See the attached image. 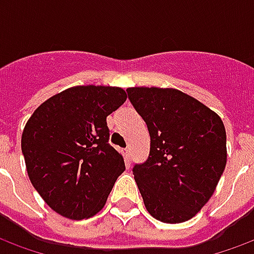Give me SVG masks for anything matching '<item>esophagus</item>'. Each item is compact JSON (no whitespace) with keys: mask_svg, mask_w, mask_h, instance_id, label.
I'll return each instance as SVG.
<instances>
[{"mask_svg":"<svg viewBox=\"0 0 254 254\" xmlns=\"http://www.w3.org/2000/svg\"><path fill=\"white\" fill-rule=\"evenodd\" d=\"M124 158H125V162H127V165H130V151H129V148H127L124 152Z\"/></svg>","mask_w":254,"mask_h":254,"instance_id":"1","label":"esophagus"}]
</instances>
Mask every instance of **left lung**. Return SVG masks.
<instances>
[{
	"instance_id": "1",
	"label": "left lung",
	"mask_w": 254,
	"mask_h": 254,
	"mask_svg": "<svg viewBox=\"0 0 254 254\" xmlns=\"http://www.w3.org/2000/svg\"><path fill=\"white\" fill-rule=\"evenodd\" d=\"M127 91L151 137L148 159L133 167L144 205L163 223L187 222L207 204L223 174L227 162L223 121L176 88Z\"/></svg>"
}]
</instances>
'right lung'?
<instances>
[{
  "label": "right lung",
  "instance_id": "add662e5",
  "mask_svg": "<svg viewBox=\"0 0 254 254\" xmlns=\"http://www.w3.org/2000/svg\"><path fill=\"white\" fill-rule=\"evenodd\" d=\"M120 87L77 85L43 102L27 121L21 151L30 181L53 211L72 220L105 207L122 155L109 144L106 117L127 100Z\"/></svg>",
  "mask_w": 254,
  "mask_h": 254
}]
</instances>
